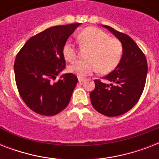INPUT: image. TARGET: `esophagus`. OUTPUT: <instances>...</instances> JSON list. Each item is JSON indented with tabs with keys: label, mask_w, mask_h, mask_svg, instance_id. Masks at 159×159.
I'll list each match as a JSON object with an SVG mask.
<instances>
[{
	"label": "esophagus",
	"mask_w": 159,
	"mask_h": 159,
	"mask_svg": "<svg viewBox=\"0 0 159 159\" xmlns=\"http://www.w3.org/2000/svg\"><path fill=\"white\" fill-rule=\"evenodd\" d=\"M78 81H79V82H83L85 81V79L82 78V77H78Z\"/></svg>",
	"instance_id": "1"
}]
</instances>
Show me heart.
<instances>
[{
	"mask_svg": "<svg viewBox=\"0 0 159 159\" xmlns=\"http://www.w3.org/2000/svg\"><path fill=\"white\" fill-rule=\"evenodd\" d=\"M82 48H90L86 61H77L69 67V71L79 77L89 76L94 72L108 73L117 67L123 55V45L118 39L111 38L108 34L95 27L83 29L77 34ZM62 55L67 61L76 59L77 51L74 43L67 40L62 46Z\"/></svg>",
	"mask_w": 159,
	"mask_h": 159,
	"instance_id": "obj_1",
	"label": "heart"
}]
</instances>
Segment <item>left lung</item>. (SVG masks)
Here are the masks:
<instances>
[{"label":"left lung","instance_id":"1","mask_svg":"<svg viewBox=\"0 0 159 159\" xmlns=\"http://www.w3.org/2000/svg\"><path fill=\"white\" fill-rule=\"evenodd\" d=\"M102 26L122 43L123 55L117 67L103 77L108 83L95 80L90 97L96 111L114 117L126 113L139 102L145 86L148 64L144 53L129 36L111 26Z\"/></svg>","mask_w":159,"mask_h":159}]
</instances>
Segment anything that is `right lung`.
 <instances>
[{"label":"right lung","instance_id":"add662e5","mask_svg":"<svg viewBox=\"0 0 159 159\" xmlns=\"http://www.w3.org/2000/svg\"><path fill=\"white\" fill-rule=\"evenodd\" d=\"M80 23L57 25L31 37L19 51L14 71L16 86L29 108L52 116L68 105L78 80L66 73L53 82L66 67L62 46Z\"/></svg>","mask_w":159,"mask_h":159}]
</instances>
